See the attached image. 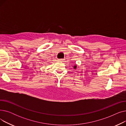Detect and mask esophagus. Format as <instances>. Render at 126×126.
Listing matches in <instances>:
<instances>
[{"mask_svg": "<svg viewBox=\"0 0 126 126\" xmlns=\"http://www.w3.org/2000/svg\"><path fill=\"white\" fill-rule=\"evenodd\" d=\"M63 59H58V60L59 61H60V62H62L63 60Z\"/></svg>", "mask_w": 126, "mask_h": 126, "instance_id": "34e87169", "label": "esophagus"}]
</instances>
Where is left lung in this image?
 I'll use <instances>...</instances> for the list:
<instances>
[{"label": "left lung", "mask_w": 126, "mask_h": 126, "mask_svg": "<svg viewBox=\"0 0 126 126\" xmlns=\"http://www.w3.org/2000/svg\"><path fill=\"white\" fill-rule=\"evenodd\" d=\"M74 68H75V69H76V68H77V65H75V66H74Z\"/></svg>", "instance_id": "1"}]
</instances>
